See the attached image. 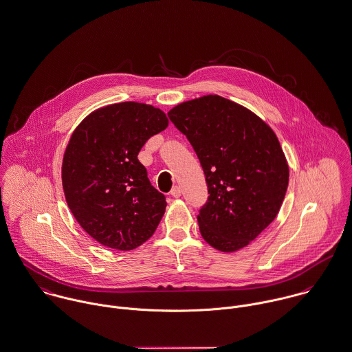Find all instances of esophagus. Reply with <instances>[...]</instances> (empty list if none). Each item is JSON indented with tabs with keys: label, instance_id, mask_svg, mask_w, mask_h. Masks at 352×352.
Listing matches in <instances>:
<instances>
[{
	"label": "esophagus",
	"instance_id": "34e87169",
	"mask_svg": "<svg viewBox=\"0 0 352 352\" xmlns=\"http://www.w3.org/2000/svg\"><path fill=\"white\" fill-rule=\"evenodd\" d=\"M170 195L173 196V197H179L181 196V188L179 186H174L173 189H171V192H170Z\"/></svg>",
	"mask_w": 352,
	"mask_h": 352
}]
</instances>
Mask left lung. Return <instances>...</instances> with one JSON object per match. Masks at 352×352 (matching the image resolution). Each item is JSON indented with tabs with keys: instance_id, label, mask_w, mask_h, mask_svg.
Masks as SVG:
<instances>
[{
	"instance_id": "8db88e82",
	"label": "left lung",
	"mask_w": 352,
	"mask_h": 352,
	"mask_svg": "<svg viewBox=\"0 0 352 352\" xmlns=\"http://www.w3.org/2000/svg\"><path fill=\"white\" fill-rule=\"evenodd\" d=\"M204 170L208 200L197 220L220 252L256 239L276 217L288 186V164L274 131L246 107L219 95L184 102L168 111Z\"/></svg>"
}]
</instances>
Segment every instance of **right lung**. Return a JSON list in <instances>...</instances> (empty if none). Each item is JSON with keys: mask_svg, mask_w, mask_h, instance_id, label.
<instances>
[{"mask_svg": "<svg viewBox=\"0 0 352 352\" xmlns=\"http://www.w3.org/2000/svg\"><path fill=\"white\" fill-rule=\"evenodd\" d=\"M168 125L153 106L122 102L95 110L74 129L63 160V188L78 224L95 241L132 250L155 232L166 197L138 159Z\"/></svg>", "mask_w": 352, "mask_h": 352, "instance_id": "1", "label": "right lung"}]
</instances>
